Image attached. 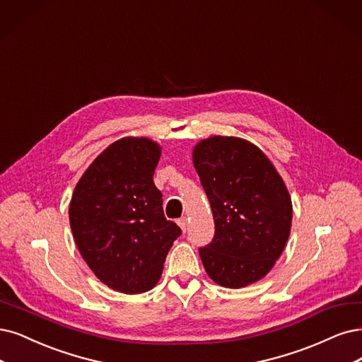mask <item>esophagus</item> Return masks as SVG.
Wrapping results in <instances>:
<instances>
[{
  "label": "esophagus",
  "instance_id": "34e87169",
  "mask_svg": "<svg viewBox=\"0 0 362 362\" xmlns=\"http://www.w3.org/2000/svg\"><path fill=\"white\" fill-rule=\"evenodd\" d=\"M177 223H179V226L182 228V231L186 233V230H188V219H186V218H180V219L177 221Z\"/></svg>",
  "mask_w": 362,
  "mask_h": 362
}]
</instances>
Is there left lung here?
Here are the masks:
<instances>
[{"instance_id": "obj_1", "label": "left lung", "mask_w": 362, "mask_h": 362, "mask_svg": "<svg viewBox=\"0 0 362 362\" xmlns=\"http://www.w3.org/2000/svg\"><path fill=\"white\" fill-rule=\"evenodd\" d=\"M215 219V237L199 257L209 277L223 288L255 284L282 255L291 233L286 185L258 146L215 136L192 151Z\"/></svg>"}]
</instances>
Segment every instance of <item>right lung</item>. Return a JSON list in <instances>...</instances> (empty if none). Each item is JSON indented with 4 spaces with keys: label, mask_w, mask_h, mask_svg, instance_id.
I'll list each match as a JSON object with an SVG mask.
<instances>
[{
    "label": "right lung",
    "mask_w": 362,
    "mask_h": 362,
    "mask_svg": "<svg viewBox=\"0 0 362 362\" xmlns=\"http://www.w3.org/2000/svg\"><path fill=\"white\" fill-rule=\"evenodd\" d=\"M160 146L124 137L103 151L77 182L70 202L76 246L104 285L124 292L152 289L182 230L167 221L153 183Z\"/></svg>",
    "instance_id": "obj_1"
}]
</instances>
